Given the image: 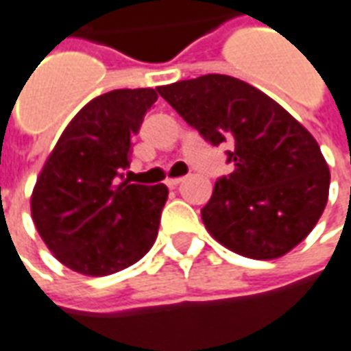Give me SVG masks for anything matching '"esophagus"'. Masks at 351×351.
<instances>
[{
  "label": "esophagus",
  "mask_w": 351,
  "mask_h": 351,
  "mask_svg": "<svg viewBox=\"0 0 351 351\" xmlns=\"http://www.w3.org/2000/svg\"><path fill=\"white\" fill-rule=\"evenodd\" d=\"M184 182V178L182 176H180V178H167V186L169 188H176V186H178V184H182Z\"/></svg>",
  "instance_id": "34e87169"
}]
</instances>
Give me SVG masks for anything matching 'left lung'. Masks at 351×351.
<instances>
[{
    "mask_svg": "<svg viewBox=\"0 0 351 351\" xmlns=\"http://www.w3.org/2000/svg\"><path fill=\"white\" fill-rule=\"evenodd\" d=\"M210 145L228 143L233 171L201 208L206 231L235 254L276 259L306 239L329 197L316 138L258 88L203 75L156 88Z\"/></svg>",
    "mask_w": 351,
    "mask_h": 351,
    "instance_id": "8db88e82",
    "label": "left lung"
}]
</instances>
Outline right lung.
Masks as SVG:
<instances>
[{"label":"right lung","instance_id":"right-lung-1","mask_svg":"<svg viewBox=\"0 0 351 351\" xmlns=\"http://www.w3.org/2000/svg\"><path fill=\"white\" fill-rule=\"evenodd\" d=\"M158 99L152 88L112 90L80 108L58 138L32 193V218L54 258L86 276L137 263L158 237L165 184L122 178L131 137Z\"/></svg>","mask_w":351,"mask_h":351}]
</instances>
